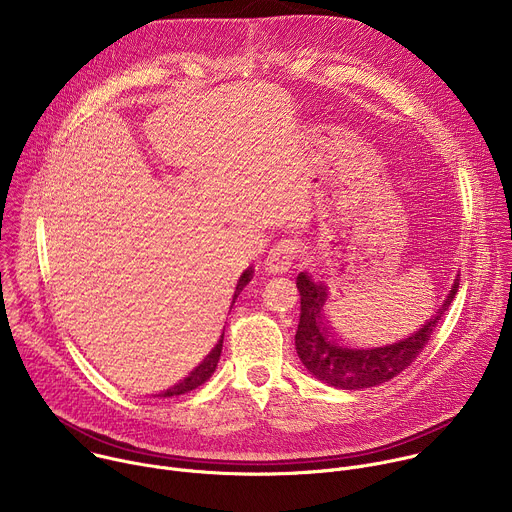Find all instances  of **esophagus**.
<instances>
[{
    "label": "esophagus",
    "mask_w": 512,
    "mask_h": 512,
    "mask_svg": "<svg viewBox=\"0 0 512 512\" xmlns=\"http://www.w3.org/2000/svg\"><path fill=\"white\" fill-rule=\"evenodd\" d=\"M300 253V245L294 239H281L277 241L265 259V269L269 273H285L294 263L296 255Z\"/></svg>",
    "instance_id": "1"
}]
</instances>
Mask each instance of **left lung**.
I'll return each instance as SVG.
<instances>
[{
    "instance_id": "1",
    "label": "left lung",
    "mask_w": 512,
    "mask_h": 512,
    "mask_svg": "<svg viewBox=\"0 0 512 512\" xmlns=\"http://www.w3.org/2000/svg\"><path fill=\"white\" fill-rule=\"evenodd\" d=\"M460 287V277L454 281L442 308L435 312L419 330L407 338L383 346H348L338 342L322 318L326 291L310 275H298V289L302 296V314L296 332V350L304 367L336 389L358 391L377 387L403 373L419 356L429 342L437 324L452 306Z\"/></svg>"
}]
</instances>
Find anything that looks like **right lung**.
<instances>
[{
    "mask_svg": "<svg viewBox=\"0 0 512 512\" xmlns=\"http://www.w3.org/2000/svg\"><path fill=\"white\" fill-rule=\"evenodd\" d=\"M251 277H253V267H249L243 275H241V279H239V283H237V291H235V296H233V304H235V300L239 298V294L243 291V287L251 281ZM223 338H225V334L221 336V340H218V344L210 350V354L198 364V367L186 377V379H182L178 385H174V387H170L168 391H164L162 393V397H176V395H184V393H190V391H194L196 387H200V385H204L210 377H212V373H214V369H216V364H218V358H221V350H223Z\"/></svg>",
    "mask_w": 512,
    "mask_h": 512,
    "instance_id": "right-lung-1",
    "label": "right lung"
}]
</instances>
